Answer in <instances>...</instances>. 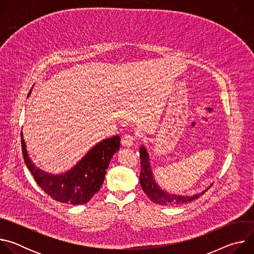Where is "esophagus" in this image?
Returning a JSON list of instances; mask_svg holds the SVG:
<instances>
[{
    "label": "esophagus",
    "instance_id": "1",
    "mask_svg": "<svg viewBox=\"0 0 254 254\" xmlns=\"http://www.w3.org/2000/svg\"><path fill=\"white\" fill-rule=\"evenodd\" d=\"M133 139L134 138H133V136L131 134L127 133V134L123 135V137H122V144H123L124 147L130 148L132 146V143H133Z\"/></svg>",
    "mask_w": 254,
    "mask_h": 254
}]
</instances>
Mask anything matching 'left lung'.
Wrapping results in <instances>:
<instances>
[{"instance_id": "obj_1", "label": "left lung", "mask_w": 254, "mask_h": 254, "mask_svg": "<svg viewBox=\"0 0 254 254\" xmlns=\"http://www.w3.org/2000/svg\"><path fill=\"white\" fill-rule=\"evenodd\" d=\"M139 159H140V173H139V183L142 191L147 194V196L151 199V201L160 204V205H178L191 202L201 195H203L213 184H211L208 188L203 190L200 193L194 194L192 196L188 195H179L172 194L165 190H163L155 180V176L152 171L150 156L147 148L141 144L139 148Z\"/></svg>"}]
</instances>
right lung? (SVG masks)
<instances>
[{"label": "right lung", "instance_id": "add662e5", "mask_svg": "<svg viewBox=\"0 0 254 254\" xmlns=\"http://www.w3.org/2000/svg\"><path fill=\"white\" fill-rule=\"evenodd\" d=\"M32 90H30L28 97ZM21 144L24 161L41 189L54 200L72 204L87 203L100 189L113 156L120 150L121 137L104 138L92 147L73 167L60 174H51L36 166L29 157L23 132Z\"/></svg>", "mask_w": 254, "mask_h": 254}]
</instances>
